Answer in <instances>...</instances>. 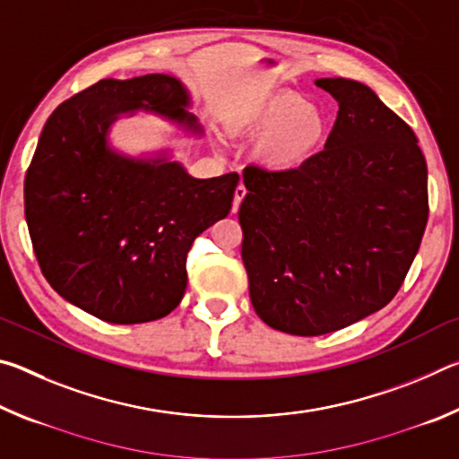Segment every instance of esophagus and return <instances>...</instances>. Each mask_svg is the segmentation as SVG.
<instances>
[{"instance_id":"34e87169","label":"esophagus","mask_w":459,"mask_h":459,"mask_svg":"<svg viewBox=\"0 0 459 459\" xmlns=\"http://www.w3.org/2000/svg\"><path fill=\"white\" fill-rule=\"evenodd\" d=\"M245 194H247V188H245L243 184H238V186H237V190H235V202H232V212H237V211H238L240 200L245 198Z\"/></svg>"}]
</instances>
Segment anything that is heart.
Returning <instances> with one entry per match:
<instances>
[{"mask_svg":"<svg viewBox=\"0 0 459 459\" xmlns=\"http://www.w3.org/2000/svg\"><path fill=\"white\" fill-rule=\"evenodd\" d=\"M232 126L238 131L261 134L257 155L263 164L291 169L304 164L317 150L328 129V119L299 92L279 91L237 108Z\"/></svg>","mask_w":459,"mask_h":459,"instance_id":"heart-1","label":"heart"}]
</instances>
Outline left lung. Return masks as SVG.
I'll return each mask as SVG.
<instances>
[{"label": "left lung", "mask_w": 459, "mask_h": 459, "mask_svg": "<svg viewBox=\"0 0 459 459\" xmlns=\"http://www.w3.org/2000/svg\"><path fill=\"white\" fill-rule=\"evenodd\" d=\"M316 84L340 107L324 150L279 172L247 166L238 208L251 304L293 336L336 332L385 307L429 216L413 129L367 84Z\"/></svg>", "instance_id": "8db88e82"}]
</instances>
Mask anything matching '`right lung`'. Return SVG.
<instances>
[{
    "label": "right lung",
    "mask_w": 459,
    "mask_h": 459,
    "mask_svg": "<svg viewBox=\"0 0 459 459\" xmlns=\"http://www.w3.org/2000/svg\"><path fill=\"white\" fill-rule=\"evenodd\" d=\"M186 105L174 76L103 79L56 107L30 161L24 206L42 275L103 322L142 324L176 309L194 238L230 212L237 172L196 180L176 161L108 150V126L137 108L198 131Z\"/></svg>",
    "instance_id": "1"
}]
</instances>
